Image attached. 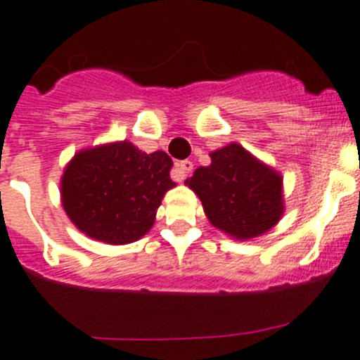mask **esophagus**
<instances>
[{
	"label": "esophagus",
	"instance_id": "34e87169",
	"mask_svg": "<svg viewBox=\"0 0 360 360\" xmlns=\"http://www.w3.org/2000/svg\"><path fill=\"white\" fill-rule=\"evenodd\" d=\"M177 170H179L181 179H186V177L191 174V170H193V162H190V160L179 162L177 163Z\"/></svg>",
	"mask_w": 360,
	"mask_h": 360
}]
</instances>
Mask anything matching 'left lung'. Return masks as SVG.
Listing matches in <instances>:
<instances>
[{"instance_id": "8db88e82", "label": "left lung", "mask_w": 360, "mask_h": 360, "mask_svg": "<svg viewBox=\"0 0 360 360\" xmlns=\"http://www.w3.org/2000/svg\"><path fill=\"white\" fill-rule=\"evenodd\" d=\"M210 160V165L198 167L186 184L198 195L214 226L237 240H248L281 221V174L235 143L212 151Z\"/></svg>"}]
</instances>
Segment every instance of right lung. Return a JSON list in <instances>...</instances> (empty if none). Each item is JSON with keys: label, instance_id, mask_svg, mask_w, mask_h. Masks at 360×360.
<instances>
[{"label": "right lung", "instance_id": "add662e5", "mask_svg": "<svg viewBox=\"0 0 360 360\" xmlns=\"http://www.w3.org/2000/svg\"><path fill=\"white\" fill-rule=\"evenodd\" d=\"M170 169L169 155L129 141L78 151L60 179L63 207L86 237L130 244L151 230L163 195L176 186Z\"/></svg>", "mask_w": 360, "mask_h": 360}]
</instances>
